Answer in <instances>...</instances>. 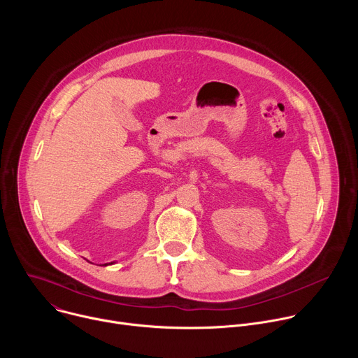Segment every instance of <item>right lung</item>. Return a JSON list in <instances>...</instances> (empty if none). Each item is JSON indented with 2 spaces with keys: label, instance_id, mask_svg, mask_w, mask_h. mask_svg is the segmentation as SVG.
<instances>
[{
  "label": "right lung",
  "instance_id": "add662e5",
  "mask_svg": "<svg viewBox=\"0 0 358 358\" xmlns=\"http://www.w3.org/2000/svg\"><path fill=\"white\" fill-rule=\"evenodd\" d=\"M113 264V262H112ZM112 264H106V265H112Z\"/></svg>",
  "mask_w": 358,
  "mask_h": 358
}]
</instances>
